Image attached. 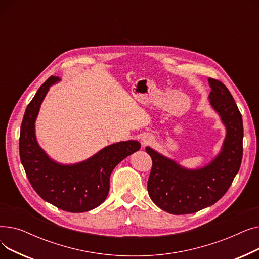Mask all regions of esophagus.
I'll list each match as a JSON object with an SVG mask.
<instances>
[{
	"label": "esophagus",
	"instance_id": "obj_1",
	"mask_svg": "<svg viewBox=\"0 0 259 259\" xmlns=\"http://www.w3.org/2000/svg\"><path fill=\"white\" fill-rule=\"evenodd\" d=\"M153 142V138L150 137V135H145V137L142 138V145L143 147H145L146 145L151 144Z\"/></svg>",
	"mask_w": 259,
	"mask_h": 259
}]
</instances>
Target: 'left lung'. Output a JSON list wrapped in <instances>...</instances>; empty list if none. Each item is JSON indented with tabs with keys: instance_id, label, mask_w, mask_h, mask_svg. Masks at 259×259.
<instances>
[{
	"instance_id": "left-lung-1",
	"label": "left lung",
	"mask_w": 259,
	"mask_h": 259,
	"mask_svg": "<svg viewBox=\"0 0 259 259\" xmlns=\"http://www.w3.org/2000/svg\"><path fill=\"white\" fill-rule=\"evenodd\" d=\"M210 106L226 129L220 152L202 167L190 169L146 147L152 158L148 193L155 205L170 214L194 213L219 201L238 173L242 158L243 127L237 105L220 80L208 78Z\"/></svg>"
}]
</instances>
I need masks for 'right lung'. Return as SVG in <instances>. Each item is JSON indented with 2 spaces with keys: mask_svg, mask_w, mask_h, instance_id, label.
Instances as JSON below:
<instances>
[{
  "mask_svg": "<svg viewBox=\"0 0 259 259\" xmlns=\"http://www.w3.org/2000/svg\"><path fill=\"white\" fill-rule=\"evenodd\" d=\"M60 80L50 76L27 106L21 125L20 157L34 191L45 201L67 212H87L104 202L113 169L139 151L141 144L135 140L117 142L75 164H62L51 158L38 145L35 120L50 87Z\"/></svg>",
  "mask_w": 259,
  "mask_h": 259,
  "instance_id": "obj_1",
  "label": "right lung"
}]
</instances>
